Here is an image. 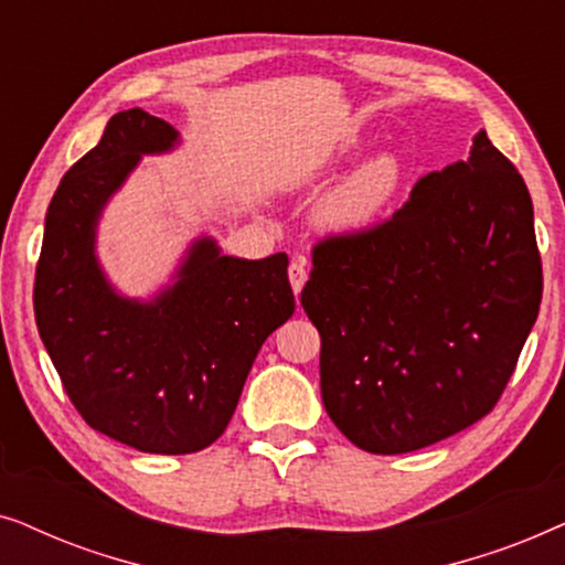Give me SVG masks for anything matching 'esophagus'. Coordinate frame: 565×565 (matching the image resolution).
I'll use <instances>...</instances> for the list:
<instances>
[{
  "label": "esophagus",
  "instance_id": "34e87169",
  "mask_svg": "<svg viewBox=\"0 0 565 565\" xmlns=\"http://www.w3.org/2000/svg\"><path fill=\"white\" fill-rule=\"evenodd\" d=\"M288 277H290V285H292V292L300 296V290H303V285L308 280V269H306V262L303 259H296L292 265L288 267Z\"/></svg>",
  "mask_w": 565,
  "mask_h": 565
}]
</instances>
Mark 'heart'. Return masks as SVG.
<instances>
[{
  "mask_svg": "<svg viewBox=\"0 0 565 565\" xmlns=\"http://www.w3.org/2000/svg\"><path fill=\"white\" fill-rule=\"evenodd\" d=\"M406 184L398 153L381 151L344 174L316 205V223L337 236H358L373 228L396 203Z\"/></svg>",
  "mask_w": 565,
  "mask_h": 565,
  "instance_id": "heart-1",
  "label": "heart"
}]
</instances>
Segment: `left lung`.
Here are the masks:
<instances>
[{
  "label": "left lung",
  "mask_w": 565,
  "mask_h": 565,
  "mask_svg": "<svg viewBox=\"0 0 565 565\" xmlns=\"http://www.w3.org/2000/svg\"><path fill=\"white\" fill-rule=\"evenodd\" d=\"M543 265L522 174L478 130L381 226L313 249L300 292L321 398L360 450H422L497 406L535 327Z\"/></svg>",
  "instance_id": "8db88e82"
}]
</instances>
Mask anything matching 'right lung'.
Segmentation results:
<instances>
[{
	"mask_svg": "<svg viewBox=\"0 0 565 565\" xmlns=\"http://www.w3.org/2000/svg\"><path fill=\"white\" fill-rule=\"evenodd\" d=\"M177 146L180 130L141 107L107 120L51 200L33 290L38 331L76 412L153 455L198 452L223 435L259 347L296 311L288 254L228 257L213 236H198L151 298L107 280L105 205L143 157Z\"/></svg>",
	"mask_w": 565,
	"mask_h": 565,
	"instance_id": "right-lung-1",
	"label": "right lung"
}]
</instances>
